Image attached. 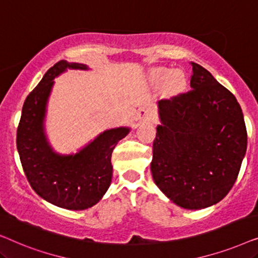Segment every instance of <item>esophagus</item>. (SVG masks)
<instances>
[{
  "instance_id": "34e87169",
  "label": "esophagus",
  "mask_w": 258,
  "mask_h": 258,
  "mask_svg": "<svg viewBox=\"0 0 258 258\" xmlns=\"http://www.w3.org/2000/svg\"><path fill=\"white\" fill-rule=\"evenodd\" d=\"M153 117H154V114L150 109L141 108L139 112H137V118H139L141 122H149L153 119Z\"/></svg>"
}]
</instances>
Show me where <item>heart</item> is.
<instances>
[{
  "mask_svg": "<svg viewBox=\"0 0 258 258\" xmlns=\"http://www.w3.org/2000/svg\"><path fill=\"white\" fill-rule=\"evenodd\" d=\"M170 75H171L170 72H165V70H164V72L158 73L157 79L160 81H164V80H167ZM183 81H184V80H183V77L179 73H174L170 77V84L172 87H179L183 83Z\"/></svg>",
  "mask_w": 258,
  "mask_h": 258,
  "instance_id": "obj_1",
  "label": "heart"
}]
</instances>
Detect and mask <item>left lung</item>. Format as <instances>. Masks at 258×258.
I'll list each match as a JSON object with an SVG mask.
<instances>
[{
    "label": "left lung",
    "instance_id": "left-lung-1",
    "mask_svg": "<svg viewBox=\"0 0 258 258\" xmlns=\"http://www.w3.org/2000/svg\"><path fill=\"white\" fill-rule=\"evenodd\" d=\"M191 90L158 101L150 163L155 184L178 207L197 210L223 200L237 179L246 128L236 97L197 63Z\"/></svg>",
    "mask_w": 258,
    "mask_h": 258
}]
</instances>
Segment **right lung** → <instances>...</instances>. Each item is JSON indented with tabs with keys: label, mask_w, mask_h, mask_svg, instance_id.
I'll use <instances>...</instances> for the list:
<instances>
[{
	"label": "right lung",
	"mask_w": 258,
	"mask_h": 258,
	"mask_svg": "<svg viewBox=\"0 0 258 258\" xmlns=\"http://www.w3.org/2000/svg\"><path fill=\"white\" fill-rule=\"evenodd\" d=\"M68 69L89 67L62 59L44 74L24 101L16 146L28 182L38 196L63 209L84 210L95 206L110 186L112 150L130 128L104 130L76 154L56 153L45 134V115L54 79Z\"/></svg>",
	"instance_id": "1"
}]
</instances>
